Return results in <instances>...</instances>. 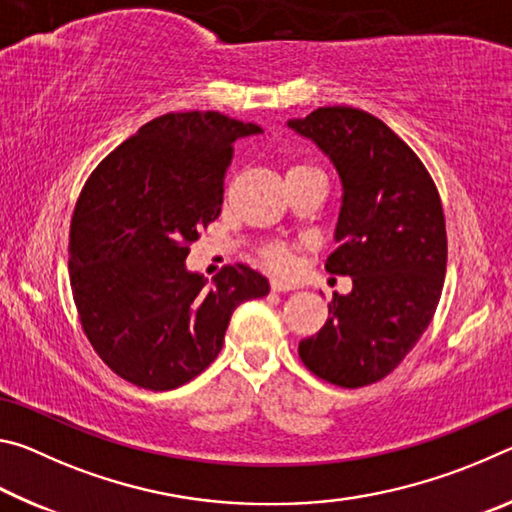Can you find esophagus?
I'll return each instance as SVG.
<instances>
[{"label":"esophagus","instance_id":"obj_1","mask_svg":"<svg viewBox=\"0 0 512 512\" xmlns=\"http://www.w3.org/2000/svg\"><path fill=\"white\" fill-rule=\"evenodd\" d=\"M271 289L277 291V293H284V291H293V289H296V284L284 282V280H277V277H273V280H271Z\"/></svg>","mask_w":512,"mask_h":512}]
</instances>
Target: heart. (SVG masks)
<instances>
[{
	"mask_svg": "<svg viewBox=\"0 0 512 512\" xmlns=\"http://www.w3.org/2000/svg\"><path fill=\"white\" fill-rule=\"evenodd\" d=\"M264 262L268 266H273V268H287L289 266L287 248H284V246H268V248H264Z\"/></svg>",
	"mask_w": 512,
	"mask_h": 512,
	"instance_id": "heart-1",
	"label": "heart"
}]
</instances>
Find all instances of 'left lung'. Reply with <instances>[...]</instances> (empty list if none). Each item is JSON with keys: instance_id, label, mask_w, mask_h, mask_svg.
<instances>
[{"instance_id": "left-lung-1", "label": "left lung", "mask_w": 512, "mask_h": 512, "mask_svg": "<svg viewBox=\"0 0 512 512\" xmlns=\"http://www.w3.org/2000/svg\"><path fill=\"white\" fill-rule=\"evenodd\" d=\"M287 126L314 142L341 180L339 248L325 268L350 275L327 323L300 341L305 366L329 384H375L420 341L443 293L445 214L418 155L384 121L357 108H318Z\"/></svg>"}]
</instances>
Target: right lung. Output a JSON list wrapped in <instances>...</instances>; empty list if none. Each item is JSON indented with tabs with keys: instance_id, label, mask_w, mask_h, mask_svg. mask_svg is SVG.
Listing matches in <instances>:
<instances>
[{
	"instance_id": "1",
	"label": "right lung",
	"mask_w": 512,
	"mask_h": 512,
	"mask_svg": "<svg viewBox=\"0 0 512 512\" xmlns=\"http://www.w3.org/2000/svg\"><path fill=\"white\" fill-rule=\"evenodd\" d=\"M255 124L221 112H169L144 124L85 183L69 232V282L83 332L121 379L171 391L210 366L241 302L268 280L225 266L207 284L185 264L219 219L223 176Z\"/></svg>"
}]
</instances>
